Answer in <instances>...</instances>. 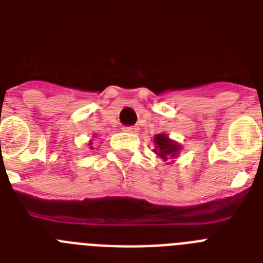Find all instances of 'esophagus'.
I'll return each instance as SVG.
<instances>
[{
    "instance_id": "esophagus-1",
    "label": "esophagus",
    "mask_w": 263,
    "mask_h": 263,
    "mask_svg": "<svg viewBox=\"0 0 263 263\" xmlns=\"http://www.w3.org/2000/svg\"><path fill=\"white\" fill-rule=\"evenodd\" d=\"M123 129L125 132H138L139 128L136 127V125H131V127H123Z\"/></svg>"
}]
</instances>
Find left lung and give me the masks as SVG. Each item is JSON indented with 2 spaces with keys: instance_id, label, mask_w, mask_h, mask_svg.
<instances>
[{
  "instance_id": "8db88e82",
  "label": "left lung",
  "mask_w": 263,
  "mask_h": 263,
  "mask_svg": "<svg viewBox=\"0 0 263 263\" xmlns=\"http://www.w3.org/2000/svg\"><path fill=\"white\" fill-rule=\"evenodd\" d=\"M154 143H156V148L154 153L157 156H160L161 158H164L165 161L168 160L169 157H175L177 152L180 150V146L175 142L169 139L168 136L164 134H160L154 138Z\"/></svg>"
}]
</instances>
